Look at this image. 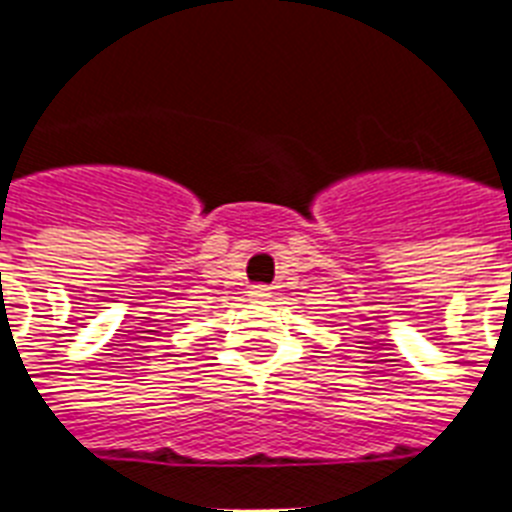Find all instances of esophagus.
<instances>
[{
	"label": "esophagus",
	"instance_id": "obj_1",
	"mask_svg": "<svg viewBox=\"0 0 512 512\" xmlns=\"http://www.w3.org/2000/svg\"><path fill=\"white\" fill-rule=\"evenodd\" d=\"M249 300H252V303H268V300H271V289L257 284V287L249 289Z\"/></svg>",
	"mask_w": 512,
	"mask_h": 512
}]
</instances>
